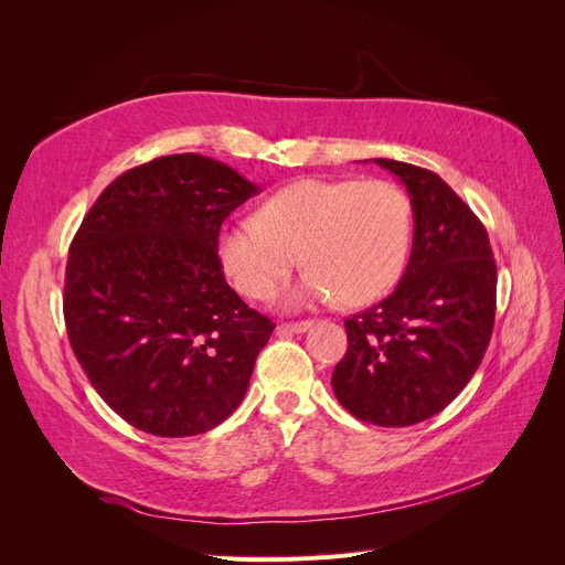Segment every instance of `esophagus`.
Segmentation results:
<instances>
[{
  "instance_id": "obj_1",
  "label": "esophagus",
  "mask_w": 565,
  "mask_h": 565,
  "mask_svg": "<svg viewBox=\"0 0 565 565\" xmlns=\"http://www.w3.org/2000/svg\"><path fill=\"white\" fill-rule=\"evenodd\" d=\"M313 328V320H299V322H280L278 332H292V334H301L306 330Z\"/></svg>"
}]
</instances>
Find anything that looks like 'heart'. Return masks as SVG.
Listing matches in <instances>:
<instances>
[{
    "label": "heart",
    "instance_id": "1",
    "mask_svg": "<svg viewBox=\"0 0 565 565\" xmlns=\"http://www.w3.org/2000/svg\"><path fill=\"white\" fill-rule=\"evenodd\" d=\"M413 243V204L396 183L370 179H303L270 195L259 218L218 235V259L235 289L268 299L301 254L309 266L285 301L367 303L398 282Z\"/></svg>",
    "mask_w": 565,
    "mask_h": 565
}]
</instances>
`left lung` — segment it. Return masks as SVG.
<instances>
[{
  "label": "left lung",
  "mask_w": 565,
  "mask_h": 565,
  "mask_svg": "<svg viewBox=\"0 0 565 565\" xmlns=\"http://www.w3.org/2000/svg\"><path fill=\"white\" fill-rule=\"evenodd\" d=\"M409 193L413 252L398 287L344 320L337 401L358 419L409 426L438 415L481 365L494 324L498 266L488 233L438 174L374 158Z\"/></svg>",
  "instance_id": "1"
}]
</instances>
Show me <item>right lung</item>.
Returning <instances> with one entry per match:
<instances>
[{"label": "right lung", "instance_id": "1", "mask_svg": "<svg viewBox=\"0 0 565 565\" xmlns=\"http://www.w3.org/2000/svg\"><path fill=\"white\" fill-rule=\"evenodd\" d=\"M256 193L228 164L181 152L119 174L84 216L65 330L98 396L136 429L198 436L245 398L276 322L235 295L216 247Z\"/></svg>", "mask_w": 565, "mask_h": 565}]
</instances>
